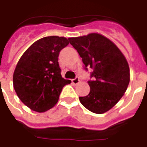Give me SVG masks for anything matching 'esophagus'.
Masks as SVG:
<instances>
[{"label": "esophagus", "instance_id": "esophagus-1", "mask_svg": "<svg viewBox=\"0 0 147 147\" xmlns=\"http://www.w3.org/2000/svg\"><path fill=\"white\" fill-rule=\"evenodd\" d=\"M80 80L79 77H76V78L72 80V83L74 84V85H77V84H80Z\"/></svg>", "mask_w": 147, "mask_h": 147}]
</instances>
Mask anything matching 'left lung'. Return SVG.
<instances>
[{"mask_svg": "<svg viewBox=\"0 0 147 147\" xmlns=\"http://www.w3.org/2000/svg\"><path fill=\"white\" fill-rule=\"evenodd\" d=\"M82 58L85 69H93L89 94L79 100L84 107L97 114L104 113L122 98L129 85V67L124 55L110 40L92 33L68 38Z\"/></svg>", "mask_w": 147, "mask_h": 147, "instance_id": "left-lung-1", "label": "left lung"}]
</instances>
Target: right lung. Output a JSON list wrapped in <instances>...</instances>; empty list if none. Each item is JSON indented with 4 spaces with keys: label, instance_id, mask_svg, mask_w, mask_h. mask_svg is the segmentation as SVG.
Returning a JSON list of instances; mask_svg holds the SVG:
<instances>
[{
    "label": "right lung",
    "instance_id": "right-lung-1",
    "mask_svg": "<svg viewBox=\"0 0 147 147\" xmlns=\"http://www.w3.org/2000/svg\"><path fill=\"white\" fill-rule=\"evenodd\" d=\"M68 44L66 37H43L20 58L13 72V88L30 110L41 113L51 109L57 103L63 86L71 83L62 77L58 63L60 51Z\"/></svg>",
    "mask_w": 147,
    "mask_h": 147
}]
</instances>
